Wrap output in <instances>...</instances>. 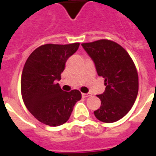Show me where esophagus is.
<instances>
[{
    "instance_id": "esophagus-1",
    "label": "esophagus",
    "mask_w": 156,
    "mask_h": 156,
    "mask_svg": "<svg viewBox=\"0 0 156 156\" xmlns=\"http://www.w3.org/2000/svg\"><path fill=\"white\" fill-rule=\"evenodd\" d=\"M88 96H89L88 94H83V93L82 94V97H83V98H87V97H88Z\"/></svg>"
}]
</instances>
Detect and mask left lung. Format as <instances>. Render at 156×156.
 Segmentation results:
<instances>
[{
	"mask_svg": "<svg viewBox=\"0 0 156 156\" xmlns=\"http://www.w3.org/2000/svg\"><path fill=\"white\" fill-rule=\"evenodd\" d=\"M98 76L105 78V91L98 97L100 108L95 117L105 123L119 120L130 110L137 98L139 78L130 56L120 45L109 40L83 43Z\"/></svg>",
	"mask_w": 156,
	"mask_h": 156,
	"instance_id": "obj_1",
	"label": "left lung"
}]
</instances>
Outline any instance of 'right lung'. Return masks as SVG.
I'll return each mask as SVG.
<instances>
[{"label":"right lung","mask_w":156,"mask_h":156,"mask_svg":"<svg viewBox=\"0 0 156 156\" xmlns=\"http://www.w3.org/2000/svg\"><path fill=\"white\" fill-rule=\"evenodd\" d=\"M79 43L46 44L32 51L26 62L21 80L22 99L30 113L41 123L58 126L68 120L81 93L62 90L57 81L69 57Z\"/></svg>","instance_id":"1"}]
</instances>
